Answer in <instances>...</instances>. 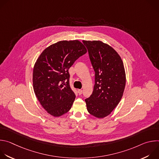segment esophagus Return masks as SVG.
Wrapping results in <instances>:
<instances>
[{"instance_id":"esophagus-1","label":"esophagus","mask_w":159,"mask_h":159,"mask_svg":"<svg viewBox=\"0 0 159 159\" xmlns=\"http://www.w3.org/2000/svg\"><path fill=\"white\" fill-rule=\"evenodd\" d=\"M77 91H78V94H79V95H81V94H82V90L79 89V90H77Z\"/></svg>"}]
</instances>
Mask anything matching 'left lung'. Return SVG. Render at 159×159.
Here are the masks:
<instances>
[{"label":"left lung","instance_id":"obj_1","mask_svg":"<svg viewBox=\"0 0 159 159\" xmlns=\"http://www.w3.org/2000/svg\"><path fill=\"white\" fill-rule=\"evenodd\" d=\"M95 72L93 94L85 99L90 115L103 118L121 101L126 84L123 62L118 53L101 41H83Z\"/></svg>","mask_w":159,"mask_h":159}]
</instances>
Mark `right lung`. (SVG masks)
Returning a JSON list of instances; mask_svg holds the SVG:
<instances>
[{
    "mask_svg": "<svg viewBox=\"0 0 159 159\" xmlns=\"http://www.w3.org/2000/svg\"><path fill=\"white\" fill-rule=\"evenodd\" d=\"M86 53L79 40H64L47 47L37 59L33 73L34 91L50 115L58 117L72 107L75 95L70 86L69 69Z\"/></svg>",
    "mask_w": 159,
    "mask_h": 159,
    "instance_id": "1",
    "label": "right lung"
}]
</instances>
